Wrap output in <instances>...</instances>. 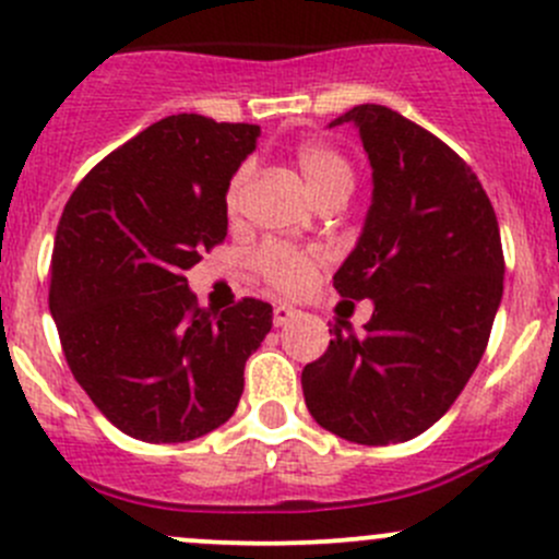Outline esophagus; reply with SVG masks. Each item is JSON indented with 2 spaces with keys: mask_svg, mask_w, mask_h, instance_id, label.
Here are the masks:
<instances>
[{
  "mask_svg": "<svg viewBox=\"0 0 559 559\" xmlns=\"http://www.w3.org/2000/svg\"><path fill=\"white\" fill-rule=\"evenodd\" d=\"M295 308L292 306H286V302H278V306L273 308V324L275 326H284V324H289L292 319H295Z\"/></svg>",
  "mask_w": 559,
  "mask_h": 559,
  "instance_id": "esophagus-1",
  "label": "esophagus"
}]
</instances>
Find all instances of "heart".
Listing matches in <instances>:
<instances>
[{"label":"heart","instance_id":"1","mask_svg":"<svg viewBox=\"0 0 559 559\" xmlns=\"http://www.w3.org/2000/svg\"><path fill=\"white\" fill-rule=\"evenodd\" d=\"M297 167H300L302 180H306L308 191L313 194V200H321L324 194L337 189L352 191L354 175L348 162L337 154L330 145L319 143V140H308L297 148L295 154ZM243 189H246V170H240L233 178L227 189V213L235 216L240 211V202H243ZM262 264V273L267 275V281L273 286H278L281 292H300L311 284L316 264L319 257L308 251H297L289 246H267L259 257Z\"/></svg>","mask_w":559,"mask_h":559}]
</instances>
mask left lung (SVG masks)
<instances>
[{
  "mask_svg": "<svg viewBox=\"0 0 559 559\" xmlns=\"http://www.w3.org/2000/svg\"><path fill=\"white\" fill-rule=\"evenodd\" d=\"M357 127L373 194L357 246L335 273L348 300H370L365 332L337 330L302 370L324 430L386 447L436 425L487 348L503 297L492 202L447 143L384 105H357L330 127Z\"/></svg>",
  "mask_w": 559,
  "mask_h": 559,
  "instance_id": "left-lung-1",
  "label": "left lung"
}]
</instances>
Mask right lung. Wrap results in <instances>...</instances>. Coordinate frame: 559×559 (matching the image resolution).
Returning a JSON list of instances; mask_svg holds the SVG:
<instances>
[{
	"mask_svg": "<svg viewBox=\"0 0 559 559\" xmlns=\"http://www.w3.org/2000/svg\"><path fill=\"white\" fill-rule=\"evenodd\" d=\"M257 123L180 112L105 156L56 229L50 316L75 381L127 436L183 443L222 427L273 308L197 306L186 270L227 238V189Z\"/></svg>",
	"mask_w": 559,
	"mask_h": 559,
	"instance_id": "right-lung-1",
	"label": "right lung"
}]
</instances>
